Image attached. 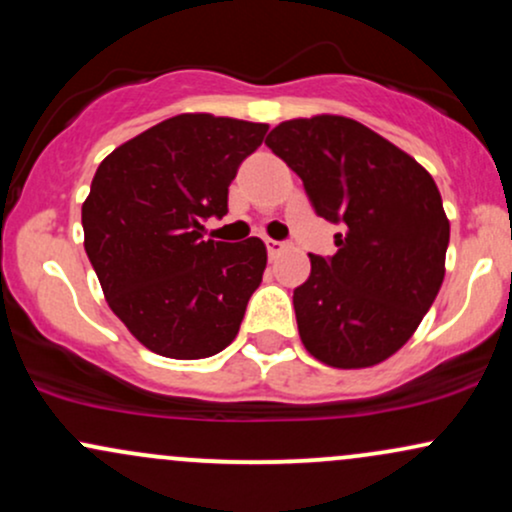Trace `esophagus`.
<instances>
[{"label": "esophagus", "instance_id": "esophagus-1", "mask_svg": "<svg viewBox=\"0 0 512 512\" xmlns=\"http://www.w3.org/2000/svg\"><path fill=\"white\" fill-rule=\"evenodd\" d=\"M264 243H267V252H269V257H272V260H274V257H279L281 252L286 250V243H281V240L267 238V240H264Z\"/></svg>", "mask_w": 512, "mask_h": 512}]
</instances>
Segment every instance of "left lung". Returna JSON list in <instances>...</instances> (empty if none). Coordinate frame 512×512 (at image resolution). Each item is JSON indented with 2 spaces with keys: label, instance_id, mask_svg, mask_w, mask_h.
<instances>
[{
  "label": "left lung",
  "instance_id": "1",
  "mask_svg": "<svg viewBox=\"0 0 512 512\" xmlns=\"http://www.w3.org/2000/svg\"><path fill=\"white\" fill-rule=\"evenodd\" d=\"M317 211L342 223L337 255H310L293 291L301 342L332 368H370L421 325L445 276L450 221L431 173L378 132L342 115L296 117L269 132Z\"/></svg>",
  "mask_w": 512,
  "mask_h": 512
}]
</instances>
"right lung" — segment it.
I'll list each match as a JSON object with an SVG mask.
<instances>
[{
	"label": "right lung",
	"instance_id": "obj_1",
	"mask_svg": "<svg viewBox=\"0 0 512 512\" xmlns=\"http://www.w3.org/2000/svg\"><path fill=\"white\" fill-rule=\"evenodd\" d=\"M269 125L209 113L158 122L103 158L81 207L110 310L158 356L195 361L236 339L267 267L260 238L204 240Z\"/></svg>",
	"mask_w": 512,
	"mask_h": 512
}]
</instances>
